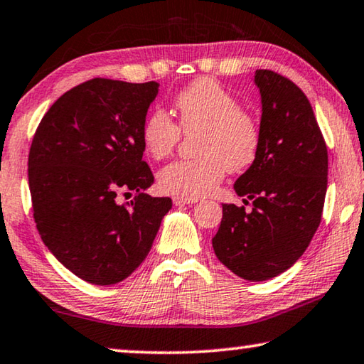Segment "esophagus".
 Returning <instances> with one entry per match:
<instances>
[{
    "label": "esophagus",
    "instance_id": "1",
    "mask_svg": "<svg viewBox=\"0 0 364 364\" xmlns=\"http://www.w3.org/2000/svg\"><path fill=\"white\" fill-rule=\"evenodd\" d=\"M194 203H198V199H184V198H178V196L173 198V204H175L176 207L189 205V204H194Z\"/></svg>",
    "mask_w": 364,
    "mask_h": 364
}]
</instances>
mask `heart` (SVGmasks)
<instances>
[{
	"label": "heart",
	"instance_id": "heart-1",
	"mask_svg": "<svg viewBox=\"0 0 364 364\" xmlns=\"http://www.w3.org/2000/svg\"><path fill=\"white\" fill-rule=\"evenodd\" d=\"M180 126L164 109H155L142 126V144L147 154L161 160L175 151L181 131L199 132L194 160H176L159 173L164 193L184 199L209 196L222 183L225 171H241L257 157L259 126L240 102L217 80H194L175 99Z\"/></svg>",
	"mask_w": 364,
	"mask_h": 364
}]
</instances>
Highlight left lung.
Segmentation results:
<instances>
[{
	"label": "left lung",
	"instance_id": "obj_1",
	"mask_svg": "<svg viewBox=\"0 0 364 364\" xmlns=\"http://www.w3.org/2000/svg\"><path fill=\"white\" fill-rule=\"evenodd\" d=\"M261 94L259 151L238 180L251 212L222 204L212 238L215 256L233 274L264 282L290 269L321 223L327 191V146L303 90L280 74L257 69Z\"/></svg>",
	"mask_w": 364,
	"mask_h": 364
}]
</instances>
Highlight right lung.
Returning a JSON list of instances; mask_svg holds the SVG:
<instances>
[{"instance_id": "1", "label": "right lung", "mask_w": 364, "mask_h": 364, "mask_svg": "<svg viewBox=\"0 0 364 364\" xmlns=\"http://www.w3.org/2000/svg\"><path fill=\"white\" fill-rule=\"evenodd\" d=\"M159 82L90 79L63 94L40 121L28 152L33 218L45 246L74 275L114 285L151 251L170 198L146 189L142 126ZM119 192H136L119 205Z\"/></svg>"}]
</instances>
